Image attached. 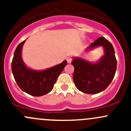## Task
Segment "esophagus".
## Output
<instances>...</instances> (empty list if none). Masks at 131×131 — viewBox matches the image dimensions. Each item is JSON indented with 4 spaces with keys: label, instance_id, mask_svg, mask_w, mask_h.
<instances>
[{
    "label": "esophagus",
    "instance_id": "esophagus-1",
    "mask_svg": "<svg viewBox=\"0 0 131 131\" xmlns=\"http://www.w3.org/2000/svg\"><path fill=\"white\" fill-rule=\"evenodd\" d=\"M67 62H68V63H71V62H72V58H70V57L67 58Z\"/></svg>",
    "mask_w": 131,
    "mask_h": 131
}]
</instances>
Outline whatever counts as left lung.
<instances>
[{
  "mask_svg": "<svg viewBox=\"0 0 131 131\" xmlns=\"http://www.w3.org/2000/svg\"><path fill=\"white\" fill-rule=\"evenodd\" d=\"M102 46L104 55L95 63L85 59L73 58V82L76 88L86 94L99 93L106 89L114 78L117 70V60L112 43L105 37H99L85 49L91 51Z\"/></svg>",
  "mask_w": 131,
  "mask_h": 131,
  "instance_id": "left-lung-1",
  "label": "left lung"
}]
</instances>
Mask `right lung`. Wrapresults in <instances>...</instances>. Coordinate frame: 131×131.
<instances>
[{
    "label": "right lung",
    "instance_id": "1",
    "mask_svg": "<svg viewBox=\"0 0 131 131\" xmlns=\"http://www.w3.org/2000/svg\"><path fill=\"white\" fill-rule=\"evenodd\" d=\"M25 40L16 49L11 64L13 76L21 89L34 96H42L52 91L54 84L62 72L67 61L43 70H35L28 68L23 62L21 51Z\"/></svg>",
    "mask_w": 131,
    "mask_h": 131
}]
</instances>
